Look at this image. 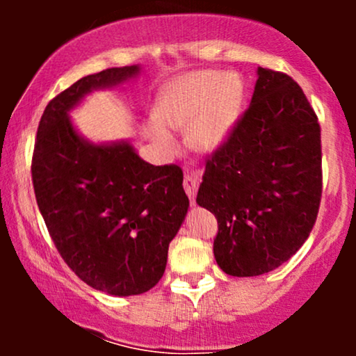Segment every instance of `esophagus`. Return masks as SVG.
<instances>
[{"instance_id": "obj_1", "label": "esophagus", "mask_w": 356, "mask_h": 356, "mask_svg": "<svg viewBox=\"0 0 356 356\" xmlns=\"http://www.w3.org/2000/svg\"><path fill=\"white\" fill-rule=\"evenodd\" d=\"M197 186H199L197 177H194L192 174H187L186 177H184V189H186L187 195H189L191 204L195 202V192H197Z\"/></svg>"}]
</instances>
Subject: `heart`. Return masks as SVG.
<instances>
[{
  "mask_svg": "<svg viewBox=\"0 0 356 356\" xmlns=\"http://www.w3.org/2000/svg\"><path fill=\"white\" fill-rule=\"evenodd\" d=\"M246 100L239 75L216 70L175 76L159 90L147 124V137L164 154L175 140L167 129H186L187 142L199 150L219 149L238 125Z\"/></svg>",
  "mask_w": 356,
  "mask_h": 356,
  "instance_id": "heart-1",
  "label": "heart"
}]
</instances>
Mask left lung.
<instances>
[{
	"mask_svg": "<svg viewBox=\"0 0 356 356\" xmlns=\"http://www.w3.org/2000/svg\"><path fill=\"white\" fill-rule=\"evenodd\" d=\"M321 201V130L303 90L257 68L249 108L207 161L195 202L216 216L226 275L273 271L303 246Z\"/></svg>",
	"mask_w": 356,
	"mask_h": 356,
	"instance_id": "1",
	"label": "left lung"
}]
</instances>
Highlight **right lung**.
<instances>
[{
  "mask_svg": "<svg viewBox=\"0 0 356 356\" xmlns=\"http://www.w3.org/2000/svg\"><path fill=\"white\" fill-rule=\"evenodd\" d=\"M138 73V65L108 68L56 95L40 120L31 161L36 202L61 257L81 281L113 296L142 295L159 283L189 209L181 167L149 164L129 140L90 142L70 118L93 90Z\"/></svg>",
  "mask_w": 356,
  "mask_h": 356,
  "instance_id": "1",
  "label": "right lung"
}]
</instances>
